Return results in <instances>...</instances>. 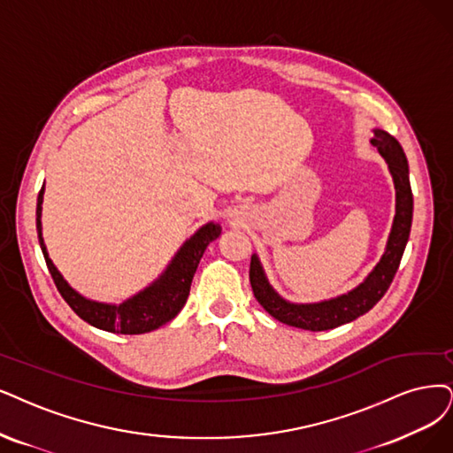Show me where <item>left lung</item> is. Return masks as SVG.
Returning a JSON list of instances; mask_svg holds the SVG:
<instances>
[{"instance_id":"left-lung-1","label":"left lung","mask_w":453,"mask_h":453,"mask_svg":"<svg viewBox=\"0 0 453 453\" xmlns=\"http://www.w3.org/2000/svg\"><path fill=\"white\" fill-rule=\"evenodd\" d=\"M372 143L379 149L382 158L388 162L395 184V216L387 252H384L372 274L357 289L338 298L325 300L319 304H291L288 300H283L266 281L257 256H252V261H250V283H252L254 296L265 311H269L280 323L311 332L336 328L370 311L388 291L409 241L412 224V190L407 157L399 142L388 132L377 128Z\"/></svg>"}]
</instances>
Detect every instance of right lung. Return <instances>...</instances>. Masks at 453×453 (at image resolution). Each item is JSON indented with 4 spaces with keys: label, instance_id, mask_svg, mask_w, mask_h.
I'll return each instance as SVG.
<instances>
[{
    "label": "right lung",
    "instance_id": "add662e5",
    "mask_svg": "<svg viewBox=\"0 0 453 453\" xmlns=\"http://www.w3.org/2000/svg\"><path fill=\"white\" fill-rule=\"evenodd\" d=\"M42 194L44 187L41 188L37 197V233L48 271L52 274L56 288L65 298V303L73 308V311L80 319L106 332L145 334L170 323L182 310L184 303H187L199 259L203 257L207 246L222 233V227L218 224H207L197 229L194 235L182 244L170 266H167L165 273L153 283V286H149L136 296L125 300L123 304H103L78 295L69 283L63 280L52 259L48 257L41 227Z\"/></svg>",
    "mask_w": 453,
    "mask_h": 453
}]
</instances>
